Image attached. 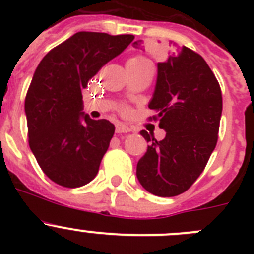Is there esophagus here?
<instances>
[{"label": "esophagus", "instance_id": "obj_1", "mask_svg": "<svg viewBox=\"0 0 254 254\" xmlns=\"http://www.w3.org/2000/svg\"><path fill=\"white\" fill-rule=\"evenodd\" d=\"M115 131H117L118 134H122V132H130L131 129H130L127 125L123 124V123H118V124L115 125Z\"/></svg>", "mask_w": 254, "mask_h": 254}]
</instances>
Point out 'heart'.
I'll use <instances>...</instances> for the list:
<instances>
[{
    "label": "heart",
    "mask_w": 254,
    "mask_h": 254,
    "mask_svg": "<svg viewBox=\"0 0 254 254\" xmlns=\"http://www.w3.org/2000/svg\"><path fill=\"white\" fill-rule=\"evenodd\" d=\"M142 63H148V60L145 58V56H141V55L131 56V58L127 60V64H142ZM123 111L127 112V108H123Z\"/></svg>",
    "instance_id": "heart-1"
}]
</instances>
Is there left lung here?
I'll return each mask as SVG.
<instances>
[{
    "label": "left lung",
    "mask_w": 254,
    "mask_h": 254,
    "mask_svg": "<svg viewBox=\"0 0 254 254\" xmlns=\"http://www.w3.org/2000/svg\"><path fill=\"white\" fill-rule=\"evenodd\" d=\"M134 48H142V40ZM167 58L157 64V81L148 108L157 113L166 131L157 141L146 130L150 145L140 158V184L157 196H176L190 188L205 168L217 142L222 96L206 61L187 47L170 43Z\"/></svg>",
    "instance_id": "left-lung-1"
}]
</instances>
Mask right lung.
I'll use <instances>...</instances> for the list:
<instances>
[{
  "mask_svg": "<svg viewBox=\"0 0 254 254\" xmlns=\"http://www.w3.org/2000/svg\"><path fill=\"white\" fill-rule=\"evenodd\" d=\"M134 35L78 32L50 50L38 65L24 102L33 155L49 178L77 188L97 176L114 125L84 114L82 89Z\"/></svg>",
  "mask_w": 254,
  "mask_h": 254,
  "instance_id": "1",
  "label": "right lung"
}]
</instances>
